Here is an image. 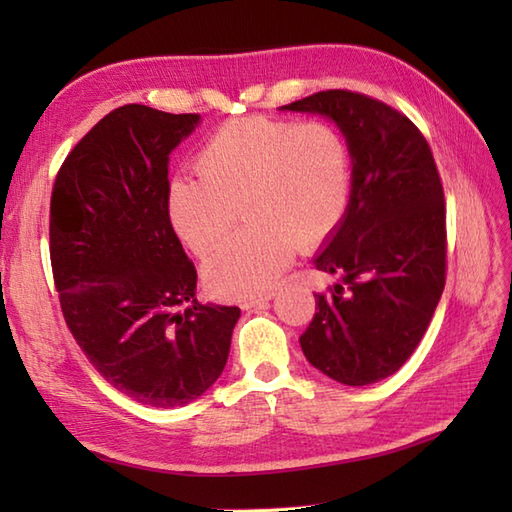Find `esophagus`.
<instances>
[{"mask_svg": "<svg viewBox=\"0 0 512 512\" xmlns=\"http://www.w3.org/2000/svg\"><path fill=\"white\" fill-rule=\"evenodd\" d=\"M273 295H275V292H266V295H262V297L244 299V301H239V308H242V310H250V308H257V306H262V303H266V301H270V299H273Z\"/></svg>", "mask_w": 512, "mask_h": 512, "instance_id": "34e87169", "label": "esophagus"}]
</instances>
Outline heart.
<instances>
[{
    "mask_svg": "<svg viewBox=\"0 0 512 512\" xmlns=\"http://www.w3.org/2000/svg\"><path fill=\"white\" fill-rule=\"evenodd\" d=\"M200 178L167 187L173 231L206 255L237 224L242 235L204 262V284L228 301L264 295L295 250H317L339 231L352 200V154L325 121L290 123L246 116L222 125L195 158Z\"/></svg>",
    "mask_w": 512,
    "mask_h": 512,
    "instance_id": "heart-1",
    "label": "heart"
}]
</instances>
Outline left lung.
<instances>
[{"label": "left lung", "instance_id": "1", "mask_svg": "<svg viewBox=\"0 0 512 512\" xmlns=\"http://www.w3.org/2000/svg\"><path fill=\"white\" fill-rule=\"evenodd\" d=\"M281 110L328 116L352 154V200L314 259L343 284L319 292L299 336L310 365L336 383H378L407 363L447 279V206L431 147L405 114L361 92L328 90Z\"/></svg>", "mask_w": 512, "mask_h": 512}]
</instances>
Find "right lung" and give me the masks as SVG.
Returning a JSON list of instances; mask_svg holds the SVG:
<instances>
[{"label": "right lung", "mask_w": 512, "mask_h": 512, "mask_svg": "<svg viewBox=\"0 0 512 512\" xmlns=\"http://www.w3.org/2000/svg\"><path fill=\"white\" fill-rule=\"evenodd\" d=\"M200 114L123 105L63 160L50 262L63 319L107 383L140 405L202 396L226 365L235 306L195 299L198 273L167 215L169 154Z\"/></svg>", "instance_id": "add662e5"}]
</instances>
